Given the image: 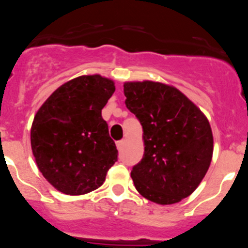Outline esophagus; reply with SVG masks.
Here are the masks:
<instances>
[{
	"instance_id": "esophagus-1",
	"label": "esophagus",
	"mask_w": 248,
	"mask_h": 248,
	"mask_svg": "<svg viewBox=\"0 0 248 248\" xmlns=\"http://www.w3.org/2000/svg\"><path fill=\"white\" fill-rule=\"evenodd\" d=\"M117 148L119 149V151H121L122 148H123V146H124V140H121V141H117Z\"/></svg>"
}]
</instances>
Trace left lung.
I'll return each mask as SVG.
<instances>
[{
	"instance_id": "left-lung-1",
	"label": "left lung",
	"mask_w": 248,
	"mask_h": 248,
	"mask_svg": "<svg viewBox=\"0 0 248 248\" xmlns=\"http://www.w3.org/2000/svg\"><path fill=\"white\" fill-rule=\"evenodd\" d=\"M125 105L143 129L144 154L132 168L137 192L160 205L192 194L210 168L213 136L205 114L175 87L124 83Z\"/></svg>"
}]
</instances>
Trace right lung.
<instances>
[{
    "label": "right lung",
    "instance_id": "add662e5",
    "mask_svg": "<svg viewBox=\"0 0 248 248\" xmlns=\"http://www.w3.org/2000/svg\"><path fill=\"white\" fill-rule=\"evenodd\" d=\"M114 90L112 79L80 76L59 87L36 113L31 148L42 175L59 192L82 195L97 189L118 159L101 116Z\"/></svg>",
    "mask_w": 248,
    "mask_h": 248
}]
</instances>
